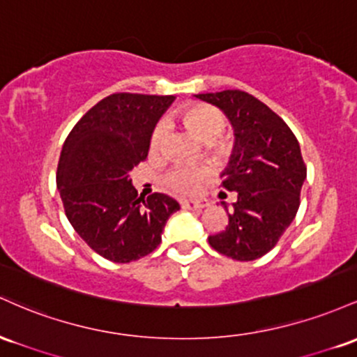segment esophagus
Returning <instances> with one entry per match:
<instances>
[{
  "label": "esophagus",
  "mask_w": 357,
  "mask_h": 357,
  "mask_svg": "<svg viewBox=\"0 0 357 357\" xmlns=\"http://www.w3.org/2000/svg\"><path fill=\"white\" fill-rule=\"evenodd\" d=\"M180 204H182L183 209H189V211H202L209 206V202L204 199L202 200H182Z\"/></svg>",
  "instance_id": "obj_1"
}]
</instances>
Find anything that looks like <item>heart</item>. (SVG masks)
I'll use <instances>...</instances> for the list:
<instances>
[{
	"label": "heart",
	"mask_w": 357,
	"mask_h": 357,
	"mask_svg": "<svg viewBox=\"0 0 357 357\" xmlns=\"http://www.w3.org/2000/svg\"><path fill=\"white\" fill-rule=\"evenodd\" d=\"M183 123L194 131L199 138L212 142L218 136L222 135L226 128V118L219 109L207 106V104H189L180 111ZM168 135V121L160 119L157 126L151 131L150 146L151 150L157 151L163 146ZM211 170L207 167H189V165H177L172 168L167 175V185L172 190L180 192V194H192L199 189V183L204 178L209 177Z\"/></svg>",
	"instance_id": "1"
}]
</instances>
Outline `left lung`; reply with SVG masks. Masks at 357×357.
<instances>
[{"label":"left lung","mask_w":357,"mask_h":357,"mask_svg":"<svg viewBox=\"0 0 357 357\" xmlns=\"http://www.w3.org/2000/svg\"><path fill=\"white\" fill-rule=\"evenodd\" d=\"M219 107L234 131V146L221 178L238 199L227 206L229 224L209 244L238 261L261 258L297 215L307 178L300 145L287 123L248 92L227 89L195 94Z\"/></svg>","instance_id":"8db88e82"}]
</instances>
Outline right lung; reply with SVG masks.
<instances>
[{
	"mask_svg": "<svg viewBox=\"0 0 357 357\" xmlns=\"http://www.w3.org/2000/svg\"><path fill=\"white\" fill-rule=\"evenodd\" d=\"M174 101L175 96H107L79 119L60 151L57 189L67 219L109 261H136L157 250L168 218L180 209L170 195H138L130 180Z\"/></svg>",
	"mask_w": 357,
	"mask_h": 357,
	"instance_id": "add662e5",
	"label": "right lung"
}]
</instances>
